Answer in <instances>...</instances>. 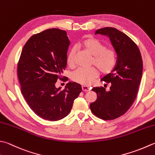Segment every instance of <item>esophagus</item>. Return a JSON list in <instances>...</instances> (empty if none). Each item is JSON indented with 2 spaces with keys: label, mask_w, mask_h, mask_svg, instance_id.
<instances>
[{
  "label": "esophagus",
  "mask_w": 155,
  "mask_h": 155,
  "mask_svg": "<svg viewBox=\"0 0 155 155\" xmlns=\"http://www.w3.org/2000/svg\"><path fill=\"white\" fill-rule=\"evenodd\" d=\"M82 90H83V91H89L90 89L87 86H82Z\"/></svg>",
  "instance_id": "1"
}]
</instances>
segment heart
<instances>
[{
	"label": "heart",
	"instance_id": "1",
	"mask_svg": "<svg viewBox=\"0 0 155 155\" xmlns=\"http://www.w3.org/2000/svg\"><path fill=\"white\" fill-rule=\"evenodd\" d=\"M78 47L83 48L93 56L91 64L97 68L101 74H107L112 71L116 64V54L114 50L106 48V45L95 38L89 37L83 39ZM76 50L74 48L69 51L66 61L69 67L75 66ZM98 72L95 68L89 69L79 68L72 74V80L84 85L92 83L93 79L97 77Z\"/></svg>",
	"mask_w": 155,
	"mask_h": 155
}]
</instances>
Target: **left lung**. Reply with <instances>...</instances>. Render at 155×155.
Masks as SVG:
<instances>
[{
  "mask_svg": "<svg viewBox=\"0 0 155 155\" xmlns=\"http://www.w3.org/2000/svg\"><path fill=\"white\" fill-rule=\"evenodd\" d=\"M95 34L110 38L117 54V62L110 73L101 80L106 85L110 84V91H105L103 87L93 88L97 98L90 104V108L100 119L111 120L125 114L135 101L143 64L137 45L125 33L114 27H104L97 30Z\"/></svg>",
  "mask_w": 155,
  "mask_h": 155,
  "instance_id": "left-lung-1",
  "label": "left lung"
}]
</instances>
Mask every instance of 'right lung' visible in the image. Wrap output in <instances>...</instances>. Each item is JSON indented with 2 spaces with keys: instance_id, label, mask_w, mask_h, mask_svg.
Returning a JSON list of instances; mask_svg holds the SVG:
<instances>
[{
  "instance_id": "obj_1",
  "label": "right lung",
  "mask_w": 155,
  "mask_h": 155,
  "mask_svg": "<svg viewBox=\"0 0 155 155\" xmlns=\"http://www.w3.org/2000/svg\"><path fill=\"white\" fill-rule=\"evenodd\" d=\"M69 44L65 31L46 29L27 40L17 64L21 93L31 110L45 120L67 116L82 91L81 84L74 82L68 83L63 91L56 87L58 79L63 78Z\"/></svg>"
}]
</instances>
